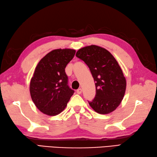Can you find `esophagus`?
<instances>
[{"label": "esophagus", "mask_w": 157, "mask_h": 157, "mask_svg": "<svg viewBox=\"0 0 157 157\" xmlns=\"http://www.w3.org/2000/svg\"><path fill=\"white\" fill-rule=\"evenodd\" d=\"M76 93H77L78 94H81L82 93V89L80 88V89H78L77 90H76Z\"/></svg>", "instance_id": "esophagus-1"}]
</instances>
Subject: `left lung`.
Listing matches in <instances>:
<instances>
[{
	"instance_id": "8db88e82",
	"label": "left lung",
	"mask_w": 157,
	"mask_h": 157,
	"mask_svg": "<svg viewBox=\"0 0 157 157\" xmlns=\"http://www.w3.org/2000/svg\"><path fill=\"white\" fill-rule=\"evenodd\" d=\"M76 56L87 64L95 82V96L91 107L98 113L108 114L122 101L126 80L117 61L104 48L91 45L80 49Z\"/></svg>"
}]
</instances>
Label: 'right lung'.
I'll return each instance as SVG.
<instances>
[{"label":"right lung","instance_id":"obj_1","mask_svg":"<svg viewBox=\"0 0 157 157\" xmlns=\"http://www.w3.org/2000/svg\"><path fill=\"white\" fill-rule=\"evenodd\" d=\"M75 53L70 49L53 50L36 67L30 92L35 105L44 114L55 116L62 113L75 93L68 86L65 68Z\"/></svg>","mask_w":157,"mask_h":157}]
</instances>
